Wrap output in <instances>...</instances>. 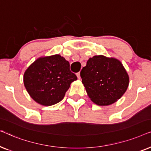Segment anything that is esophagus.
<instances>
[{
    "label": "esophagus",
    "instance_id": "34e87169",
    "mask_svg": "<svg viewBox=\"0 0 151 151\" xmlns=\"http://www.w3.org/2000/svg\"><path fill=\"white\" fill-rule=\"evenodd\" d=\"M76 75H77V77H78V79H80V72H79V73H78L77 74H76Z\"/></svg>",
    "mask_w": 151,
    "mask_h": 151
}]
</instances>
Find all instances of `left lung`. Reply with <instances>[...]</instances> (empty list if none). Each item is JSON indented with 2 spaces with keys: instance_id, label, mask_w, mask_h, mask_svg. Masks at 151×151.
Segmentation results:
<instances>
[{
  "instance_id": "left-lung-1",
  "label": "left lung",
  "mask_w": 151,
  "mask_h": 151,
  "mask_svg": "<svg viewBox=\"0 0 151 151\" xmlns=\"http://www.w3.org/2000/svg\"><path fill=\"white\" fill-rule=\"evenodd\" d=\"M80 76L88 96L99 106L117 102L129 84V76L121 62L102 55L90 58Z\"/></svg>"
}]
</instances>
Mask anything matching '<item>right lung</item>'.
<instances>
[{
	"mask_svg": "<svg viewBox=\"0 0 151 151\" xmlns=\"http://www.w3.org/2000/svg\"><path fill=\"white\" fill-rule=\"evenodd\" d=\"M69 66V62L59 54L36 59L23 76L24 87L31 98L43 106L60 102L71 82L77 80Z\"/></svg>",
	"mask_w": 151,
	"mask_h": 151,
	"instance_id": "right-lung-1",
	"label": "right lung"
}]
</instances>
